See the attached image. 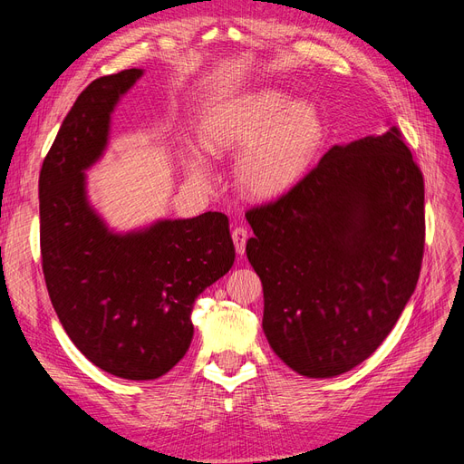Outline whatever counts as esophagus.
Here are the masks:
<instances>
[{
	"mask_svg": "<svg viewBox=\"0 0 464 464\" xmlns=\"http://www.w3.org/2000/svg\"><path fill=\"white\" fill-rule=\"evenodd\" d=\"M247 237H249V232H247L244 227H236V228L232 230V240H234L236 251H237V254H240V256L246 251Z\"/></svg>",
	"mask_w": 464,
	"mask_h": 464,
	"instance_id": "1",
	"label": "esophagus"
}]
</instances>
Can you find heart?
Masks as SVG:
<instances>
[{
    "mask_svg": "<svg viewBox=\"0 0 464 464\" xmlns=\"http://www.w3.org/2000/svg\"><path fill=\"white\" fill-rule=\"evenodd\" d=\"M199 143L213 157L237 154L236 179L257 199L288 191L307 172L323 143L325 125L319 110L292 102L276 89H261L213 108L199 123ZM186 172L208 181L210 166L201 152L184 154Z\"/></svg>",
    "mask_w": 464,
    "mask_h": 464,
    "instance_id": "b5f03b06",
    "label": "heart"
}]
</instances>
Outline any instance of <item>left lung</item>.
<instances>
[{
    "mask_svg": "<svg viewBox=\"0 0 464 464\" xmlns=\"http://www.w3.org/2000/svg\"><path fill=\"white\" fill-rule=\"evenodd\" d=\"M246 218L275 354L305 377L341 375L372 356L411 300L424 256V178L399 128L334 145Z\"/></svg>",
    "mask_w": 464,
    "mask_h": 464,
    "instance_id": "obj_1",
    "label": "left lung"
}]
</instances>
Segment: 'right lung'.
Here are the masks:
<instances>
[{
    "label": "right lung",
    "mask_w": 464,
    "mask_h": 464,
    "mask_svg": "<svg viewBox=\"0 0 464 464\" xmlns=\"http://www.w3.org/2000/svg\"><path fill=\"white\" fill-rule=\"evenodd\" d=\"M141 75L125 69L79 94L38 179L42 271L53 310L94 366L133 382L157 379L186 356L195 298L236 257L224 213L118 234L89 203L85 172L106 150L111 111Z\"/></svg>",
    "instance_id": "add662e5"
}]
</instances>
